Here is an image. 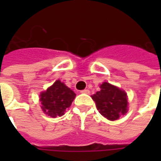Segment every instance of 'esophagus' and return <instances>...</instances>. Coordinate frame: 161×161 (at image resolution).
I'll list each match as a JSON object with an SVG mask.
<instances>
[{
  "mask_svg": "<svg viewBox=\"0 0 161 161\" xmlns=\"http://www.w3.org/2000/svg\"><path fill=\"white\" fill-rule=\"evenodd\" d=\"M81 93H84V94H90V90H83L80 91Z\"/></svg>",
  "mask_w": 161,
  "mask_h": 161,
  "instance_id": "esophagus-1",
  "label": "esophagus"
}]
</instances>
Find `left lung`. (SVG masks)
<instances>
[{
    "label": "left lung",
    "mask_w": 161,
    "mask_h": 161,
    "mask_svg": "<svg viewBox=\"0 0 161 161\" xmlns=\"http://www.w3.org/2000/svg\"><path fill=\"white\" fill-rule=\"evenodd\" d=\"M91 97L98 112L108 120H117L127 113V94L114 85L103 82L100 85V90Z\"/></svg>",
    "instance_id": "8db88e82"
}]
</instances>
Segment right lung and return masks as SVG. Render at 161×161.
I'll return each mask as SVG.
<instances>
[{
	"mask_svg": "<svg viewBox=\"0 0 161 161\" xmlns=\"http://www.w3.org/2000/svg\"><path fill=\"white\" fill-rule=\"evenodd\" d=\"M76 94L61 80H56L46 91L41 92L42 110L51 117L62 116L70 108Z\"/></svg>",
	"mask_w": 161,
	"mask_h": 161,
	"instance_id": "right-lung-1",
	"label": "right lung"
}]
</instances>
